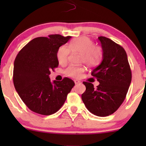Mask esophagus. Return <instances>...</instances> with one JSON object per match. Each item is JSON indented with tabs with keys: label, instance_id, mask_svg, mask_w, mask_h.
<instances>
[{
	"label": "esophagus",
	"instance_id": "34e87169",
	"mask_svg": "<svg viewBox=\"0 0 146 146\" xmlns=\"http://www.w3.org/2000/svg\"><path fill=\"white\" fill-rule=\"evenodd\" d=\"M74 82H75V84H78L80 83V81H79V80H75Z\"/></svg>",
	"mask_w": 146,
	"mask_h": 146
}]
</instances>
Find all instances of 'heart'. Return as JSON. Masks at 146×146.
Segmentation results:
<instances>
[{
	"label": "heart",
	"mask_w": 146,
	"mask_h": 146,
	"mask_svg": "<svg viewBox=\"0 0 146 146\" xmlns=\"http://www.w3.org/2000/svg\"><path fill=\"white\" fill-rule=\"evenodd\" d=\"M70 51L80 53V62H84L90 67L97 66L102 58L101 48L95 46L93 42L88 37H80L73 39L68 44V48L65 45L61 46L57 52V59L60 64L67 62ZM84 71L83 66H69L64 70V74L73 78H79Z\"/></svg>",
	"instance_id": "1"
}]
</instances>
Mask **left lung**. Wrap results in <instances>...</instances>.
<instances>
[{
    "label": "left lung",
    "mask_w": 146,
    "mask_h": 146,
    "mask_svg": "<svg viewBox=\"0 0 146 146\" xmlns=\"http://www.w3.org/2000/svg\"><path fill=\"white\" fill-rule=\"evenodd\" d=\"M103 51L101 64L92 71L100 84L84 82L86 90L82 100L91 113L99 117L112 115L124 101L131 83L132 73L124 48L115 42L100 36Z\"/></svg>",
    "instance_id": "obj_1"
}]
</instances>
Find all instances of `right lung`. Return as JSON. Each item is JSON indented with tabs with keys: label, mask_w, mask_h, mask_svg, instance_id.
<instances>
[{
	"label": "right lung",
	"mask_w": 146,
	"mask_h": 146,
	"mask_svg": "<svg viewBox=\"0 0 146 146\" xmlns=\"http://www.w3.org/2000/svg\"><path fill=\"white\" fill-rule=\"evenodd\" d=\"M71 36L59 34L38 37L18 53L14 64L13 81L20 98L31 111L43 115L56 113L62 106L75 83L68 78L51 82V71L59 64L57 52Z\"/></svg>",
	"instance_id": "add662e5"
}]
</instances>
